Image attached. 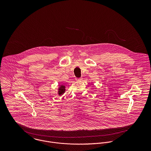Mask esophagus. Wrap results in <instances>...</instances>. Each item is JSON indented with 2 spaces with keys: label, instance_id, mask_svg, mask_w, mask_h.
<instances>
[{
  "label": "esophagus",
  "instance_id": "34e87169",
  "mask_svg": "<svg viewBox=\"0 0 151 151\" xmlns=\"http://www.w3.org/2000/svg\"><path fill=\"white\" fill-rule=\"evenodd\" d=\"M83 80V78H77V79H76V80L77 81H81Z\"/></svg>",
  "mask_w": 151,
  "mask_h": 151
}]
</instances>
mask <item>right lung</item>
<instances>
[{"label":"right lung","mask_w":151,"mask_h":151,"mask_svg":"<svg viewBox=\"0 0 151 151\" xmlns=\"http://www.w3.org/2000/svg\"><path fill=\"white\" fill-rule=\"evenodd\" d=\"M65 86L63 84H60L58 88V95L59 96L63 95L65 93Z\"/></svg>","instance_id":"right-lung-1"}]
</instances>
